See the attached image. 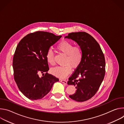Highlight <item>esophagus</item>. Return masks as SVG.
Instances as JSON below:
<instances>
[{
	"label": "esophagus",
	"instance_id": "obj_1",
	"mask_svg": "<svg viewBox=\"0 0 124 124\" xmlns=\"http://www.w3.org/2000/svg\"><path fill=\"white\" fill-rule=\"evenodd\" d=\"M59 81H60L61 82H62V83H64V84H66L67 83V81L66 80L60 79H59Z\"/></svg>",
	"mask_w": 124,
	"mask_h": 124
}]
</instances>
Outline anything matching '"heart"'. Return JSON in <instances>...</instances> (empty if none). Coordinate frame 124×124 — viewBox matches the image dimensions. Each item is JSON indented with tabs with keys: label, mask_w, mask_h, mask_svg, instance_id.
<instances>
[{
	"label": "heart",
	"mask_w": 124,
	"mask_h": 124,
	"mask_svg": "<svg viewBox=\"0 0 124 124\" xmlns=\"http://www.w3.org/2000/svg\"><path fill=\"white\" fill-rule=\"evenodd\" d=\"M56 48L60 52L66 55L64 62L65 65L52 68L51 72L58 78H64L71 73V67L76 69L81 64L83 56L82 49L80 46H74L72 43L66 40L59 42ZM46 59L47 63L51 65H54V55L50 49L46 52Z\"/></svg>",
	"instance_id": "b5f03b06"
}]
</instances>
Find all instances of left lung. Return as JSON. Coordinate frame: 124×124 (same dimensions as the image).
<instances>
[{
	"label": "left lung",
	"mask_w": 124,
	"mask_h": 124,
	"mask_svg": "<svg viewBox=\"0 0 124 124\" xmlns=\"http://www.w3.org/2000/svg\"><path fill=\"white\" fill-rule=\"evenodd\" d=\"M65 38L76 41L83 51V59L80 66L69 78L68 84L76 86L77 91L69 97L79 102L86 101L97 93L105 73L103 53L97 41L85 32L69 33Z\"/></svg>",
	"instance_id": "obj_1"
}]
</instances>
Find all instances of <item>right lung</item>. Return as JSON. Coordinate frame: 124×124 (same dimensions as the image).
Returning a JSON list of instances; mask_svg holds the SVG:
<instances>
[{"label":"right lung","mask_w":124,"mask_h":124,"mask_svg":"<svg viewBox=\"0 0 124 124\" xmlns=\"http://www.w3.org/2000/svg\"><path fill=\"white\" fill-rule=\"evenodd\" d=\"M61 37L36 31L27 35L17 45L13 60L14 78L20 90L29 99H41L49 93L54 83L59 81L47 73L46 54ZM44 72L46 74L40 78L39 75Z\"/></svg>","instance_id":"obj_1"}]
</instances>
